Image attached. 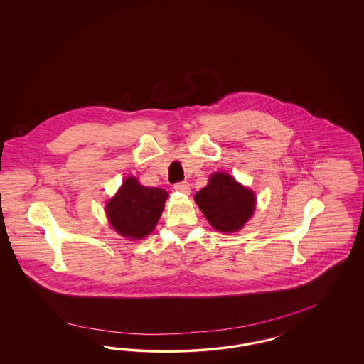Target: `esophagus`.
<instances>
[{
	"label": "esophagus",
	"mask_w": 364,
	"mask_h": 364,
	"mask_svg": "<svg viewBox=\"0 0 364 364\" xmlns=\"http://www.w3.org/2000/svg\"><path fill=\"white\" fill-rule=\"evenodd\" d=\"M173 189L177 191V192L184 193V195H189V192H191V187H189V184H188L187 181H180V183H176V184L173 186Z\"/></svg>",
	"instance_id": "esophagus-1"
}]
</instances>
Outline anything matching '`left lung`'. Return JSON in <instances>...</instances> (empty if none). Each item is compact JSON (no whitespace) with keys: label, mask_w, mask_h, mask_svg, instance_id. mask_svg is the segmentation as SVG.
<instances>
[{"label":"left lung","mask_w":364,"mask_h":364,"mask_svg":"<svg viewBox=\"0 0 364 364\" xmlns=\"http://www.w3.org/2000/svg\"><path fill=\"white\" fill-rule=\"evenodd\" d=\"M198 208L210 225L220 232H236L255 210V195L227 173H215L207 187L195 195Z\"/></svg>","instance_id":"1"}]
</instances>
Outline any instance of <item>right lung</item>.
Here are the masks:
<instances>
[{"mask_svg": "<svg viewBox=\"0 0 364 364\" xmlns=\"http://www.w3.org/2000/svg\"><path fill=\"white\" fill-rule=\"evenodd\" d=\"M166 198V189L144 187L134 177H128L107 204V215L112 227L122 236L139 240L154 230Z\"/></svg>", "mask_w": 364, "mask_h": 364, "instance_id": "1", "label": "right lung"}]
</instances>
